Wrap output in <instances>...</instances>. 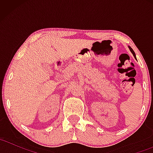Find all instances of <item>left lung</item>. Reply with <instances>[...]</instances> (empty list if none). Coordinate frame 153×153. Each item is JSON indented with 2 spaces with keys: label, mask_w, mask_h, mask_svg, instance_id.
<instances>
[{
  "label": "left lung",
  "mask_w": 153,
  "mask_h": 153,
  "mask_svg": "<svg viewBox=\"0 0 153 153\" xmlns=\"http://www.w3.org/2000/svg\"><path fill=\"white\" fill-rule=\"evenodd\" d=\"M129 50H130V51L131 52V53H132V54H133V55H134V57H135V53H134V51H133L132 49H131L130 47H129Z\"/></svg>",
  "instance_id": "left-lung-1"
}]
</instances>
